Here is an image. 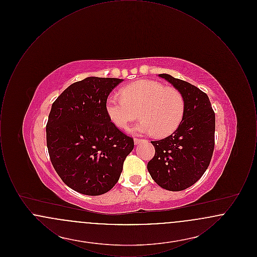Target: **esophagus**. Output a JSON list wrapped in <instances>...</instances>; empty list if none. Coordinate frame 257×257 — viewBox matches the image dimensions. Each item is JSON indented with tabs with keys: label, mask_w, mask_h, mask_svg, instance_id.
Wrapping results in <instances>:
<instances>
[{
	"label": "esophagus",
	"mask_w": 257,
	"mask_h": 257,
	"mask_svg": "<svg viewBox=\"0 0 257 257\" xmlns=\"http://www.w3.org/2000/svg\"><path fill=\"white\" fill-rule=\"evenodd\" d=\"M143 142H145V140H141V139H134V144L136 146H138V145H140L141 143H143Z\"/></svg>",
	"instance_id": "34e87169"
}]
</instances>
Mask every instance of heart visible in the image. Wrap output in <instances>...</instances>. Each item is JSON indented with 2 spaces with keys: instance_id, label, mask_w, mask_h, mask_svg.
I'll use <instances>...</instances> for the list:
<instances>
[{
  "instance_id": "obj_1",
  "label": "heart",
  "mask_w": 257,
  "mask_h": 257,
  "mask_svg": "<svg viewBox=\"0 0 257 257\" xmlns=\"http://www.w3.org/2000/svg\"><path fill=\"white\" fill-rule=\"evenodd\" d=\"M123 97L111 94L106 100V111L111 122L125 128L139 114L142 120L131 128L133 134H172L183 119L185 101L175 88L155 81L143 80L125 86Z\"/></svg>"
}]
</instances>
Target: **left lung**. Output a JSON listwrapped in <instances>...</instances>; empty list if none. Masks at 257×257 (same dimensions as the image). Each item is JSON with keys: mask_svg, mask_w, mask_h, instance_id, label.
I'll return each instance as SVG.
<instances>
[{"mask_svg": "<svg viewBox=\"0 0 257 257\" xmlns=\"http://www.w3.org/2000/svg\"><path fill=\"white\" fill-rule=\"evenodd\" d=\"M171 83L185 101L183 119L169 137L151 142L155 155L147 164L152 179L163 189L178 192L191 187L203 175L215 145V112L207 94L192 84L159 74Z\"/></svg>", "mask_w": 257, "mask_h": 257, "instance_id": "left-lung-1", "label": "left lung"}]
</instances>
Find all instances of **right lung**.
<instances>
[{
	"label": "right lung",
	"mask_w": 257,
	"mask_h": 257,
	"mask_svg": "<svg viewBox=\"0 0 257 257\" xmlns=\"http://www.w3.org/2000/svg\"><path fill=\"white\" fill-rule=\"evenodd\" d=\"M123 79L87 77L53 103L46 125L52 165L61 180L86 196L109 192L134 148L132 138L110 121L106 100Z\"/></svg>",
	"instance_id": "obj_1"
}]
</instances>
